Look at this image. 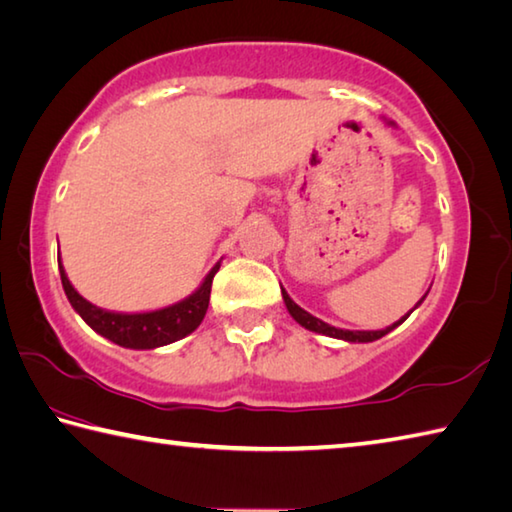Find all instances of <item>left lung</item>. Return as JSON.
<instances>
[{
	"label": "left lung",
	"mask_w": 512,
	"mask_h": 512,
	"mask_svg": "<svg viewBox=\"0 0 512 512\" xmlns=\"http://www.w3.org/2000/svg\"><path fill=\"white\" fill-rule=\"evenodd\" d=\"M392 124V122H390ZM283 292V301H285V305H287V312L292 314V318L294 321L298 323V325H303L305 330H310V332H316V334H325V336H332V339H341V341H347V343H372V341H376V339H381V336H385L388 332H392L394 327H399L403 321H406V318L412 314V310H417V307L423 303V298H426L428 294H423V298L421 301L412 307V310L406 314V316H401L397 323H392L390 327H385V330H368V332H361V330H341V327H334V325H330V323H323L321 318H316V316H312L310 312H305L303 307H298L292 298H289V294L285 292V289H281Z\"/></svg>",
	"instance_id": "8db88e82"
}]
</instances>
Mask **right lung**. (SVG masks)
Masks as SVG:
<instances>
[{
  "instance_id": "right-lung-1",
  "label": "right lung",
  "mask_w": 512,
  "mask_h": 512,
  "mask_svg": "<svg viewBox=\"0 0 512 512\" xmlns=\"http://www.w3.org/2000/svg\"><path fill=\"white\" fill-rule=\"evenodd\" d=\"M57 265H60L64 294L73 305V310L84 318V323L100 336H104V339L113 341L115 345L131 347V350H156V347L180 341L185 339L187 334L194 332L207 314L211 281H214V276L220 269V263L211 267V272L205 276V281L200 283L196 292L182 298L178 303L153 312L127 314L102 310V307L86 301V298L77 294V289L71 285L60 256H57Z\"/></svg>"
}]
</instances>
